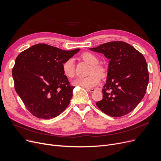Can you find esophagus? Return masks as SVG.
Listing matches in <instances>:
<instances>
[{
  "mask_svg": "<svg viewBox=\"0 0 161 161\" xmlns=\"http://www.w3.org/2000/svg\"><path fill=\"white\" fill-rule=\"evenodd\" d=\"M87 90L88 91L91 92H94L95 91V89H94V88H87Z\"/></svg>",
  "mask_w": 161,
  "mask_h": 161,
  "instance_id": "1",
  "label": "esophagus"
}]
</instances>
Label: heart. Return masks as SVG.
Returning a JSON list of instances; mask_svg holds the SVG:
<instances>
[{
  "instance_id": "1",
  "label": "heart",
  "mask_w": 161,
  "mask_h": 161,
  "mask_svg": "<svg viewBox=\"0 0 161 161\" xmlns=\"http://www.w3.org/2000/svg\"><path fill=\"white\" fill-rule=\"evenodd\" d=\"M82 58L85 61L92 66V71L97 74H92L88 76H79L72 81L75 86L85 88L95 87L100 82V76H103L105 71L102 66H97L98 59L94 54L85 53L82 55ZM63 71L67 78H72L75 74V65L73 58H69L63 64Z\"/></svg>"
}]
</instances>
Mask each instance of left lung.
I'll return each mask as SVG.
<instances>
[{
  "label": "left lung",
  "mask_w": 161,
  "mask_h": 161,
  "mask_svg": "<svg viewBox=\"0 0 161 161\" xmlns=\"http://www.w3.org/2000/svg\"><path fill=\"white\" fill-rule=\"evenodd\" d=\"M92 52L103 53L109 61L102 90L103 98L97 106L106 114L121 117L132 112L144 97L149 82L147 64L143 55L124 42H110Z\"/></svg>",
  "instance_id": "obj_1"
}]
</instances>
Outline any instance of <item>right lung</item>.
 Returning a JSON list of instances; mask_svg holds the SVG:
<instances>
[{
	"label": "right lung",
	"mask_w": 161,
	"mask_h": 161,
	"mask_svg": "<svg viewBox=\"0 0 161 161\" xmlns=\"http://www.w3.org/2000/svg\"><path fill=\"white\" fill-rule=\"evenodd\" d=\"M79 51L38 44L17 57L12 69L14 87L33 115L52 119L69 106L74 87L64 74L63 64Z\"/></svg>",
	"instance_id": "add662e5"
}]
</instances>
